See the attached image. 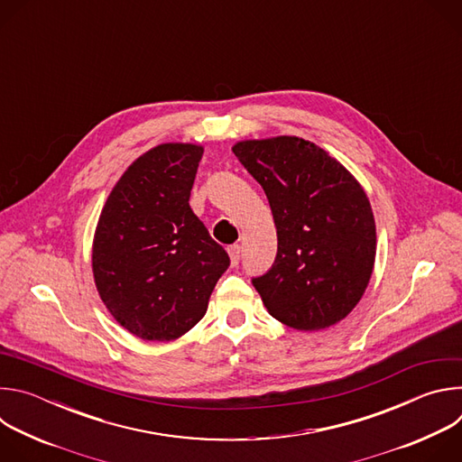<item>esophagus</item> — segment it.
<instances>
[{
    "mask_svg": "<svg viewBox=\"0 0 462 462\" xmlns=\"http://www.w3.org/2000/svg\"><path fill=\"white\" fill-rule=\"evenodd\" d=\"M226 250H228L232 265H237L239 259H241V246H239V245H230Z\"/></svg>",
    "mask_w": 462,
    "mask_h": 462,
    "instance_id": "esophagus-1",
    "label": "esophagus"
}]
</instances>
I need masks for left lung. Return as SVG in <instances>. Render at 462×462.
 Wrapping results in <instances>:
<instances>
[{"label":"left lung","instance_id":"1","mask_svg":"<svg viewBox=\"0 0 462 462\" xmlns=\"http://www.w3.org/2000/svg\"><path fill=\"white\" fill-rule=\"evenodd\" d=\"M232 152L265 189L278 232L273 269L252 282L269 314L303 333L340 323L374 269L365 189L333 155L294 135L239 141Z\"/></svg>","mask_w":462,"mask_h":462}]
</instances>
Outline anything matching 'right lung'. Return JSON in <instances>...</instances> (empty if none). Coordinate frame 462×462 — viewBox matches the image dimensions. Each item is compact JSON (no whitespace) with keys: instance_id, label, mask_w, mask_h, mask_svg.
Listing matches in <instances>:
<instances>
[{"instance_id":"right-lung-1","label":"right lung","mask_w":462,"mask_h":462,"mask_svg":"<svg viewBox=\"0 0 462 462\" xmlns=\"http://www.w3.org/2000/svg\"><path fill=\"white\" fill-rule=\"evenodd\" d=\"M205 148L164 143L131 162L100 212L91 269L100 300L127 333L171 342L207 314L230 257L189 208Z\"/></svg>"}]
</instances>
